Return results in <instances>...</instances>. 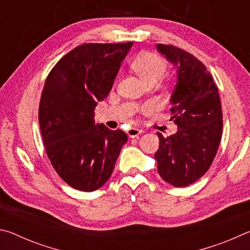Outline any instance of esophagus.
Wrapping results in <instances>:
<instances>
[{
  "instance_id": "34e87169",
  "label": "esophagus",
  "mask_w": 250,
  "mask_h": 250,
  "mask_svg": "<svg viewBox=\"0 0 250 250\" xmlns=\"http://www.w3.org/2000/svg\"><path fill=\"white\" fill-rule=\"evenodd\" d=\"M126 134H128L129 138H137L140 134H142V130H139V129H135V128H130L128 131H126Z\"/></svg>"
}]
</instances>
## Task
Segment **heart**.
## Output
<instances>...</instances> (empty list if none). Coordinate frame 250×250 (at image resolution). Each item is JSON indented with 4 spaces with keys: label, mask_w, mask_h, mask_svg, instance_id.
Listing matches in <instances>:
<instances>
[{
    "label": "heart",
    "mask_w": 250,
    "mask_h": 250,
    "mask_svg": "<svg viewBox=\"0 0 250 250\" xmlns=\"http://www.w3.org/2000/svg\"><path fill=\"white\" fill-rule=\"evenodd\" d=\"M167 62L154 53H142L134 59L133 68L146 83L158 82L167 70Z\"/></svg>",
    "instance_id": "heart-1"
}]
</instances>
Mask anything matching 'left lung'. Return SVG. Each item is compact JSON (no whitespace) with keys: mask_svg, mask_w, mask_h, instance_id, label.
I'll return each instance as SVG.
<instances>
[{"mask_svg":"<svg viewBox=\"0 0 250 250\" xmlns=\"http://www.w3.org/2000/svg\"><path fill=\"white\" fill-rule=\"evenodd\" d=\"M156 49L176 68L170 103L177 131L167 138L158 132L154 158L160 176L183 188L204 175L216 155L223 130L221 99L211 75L192 54L164 44Z\"/></svg>","mask_w":250,"mask_h":250,"instance_id":"1","label":"left lung"}]
</instances>
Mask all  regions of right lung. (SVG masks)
Masks as SVG:
<instances>
[{"instance_id": "add662e5", "label": "right lung", "mask_w": 250, "mask_h": 250, "mask_svg": "<svg viewBox=\"0 0 250 250\" xmlns=\"http://www.w3.org/2000/svg\"><path fill=\"white\" fill-rule=\"evenodd\" d=\"M133 43L83 44L70 50L46 78L39 121L46 153L71 188L92 192L111 176L126 134L95 122Z\"/></svg>"}]
</instances>
